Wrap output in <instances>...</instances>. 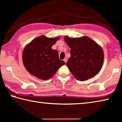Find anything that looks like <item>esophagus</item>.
Masks as SVG:
<instances>
[{
  "mask_svg": "<svg viewBox=\"0 0 122 122\" xmlns=\"http://www.w3.org/2000/svg\"><path fill=\"white\" fill-rule=\"evenodd\" d=\"M63 61H65V62L66 63V62H67V58H65V59H63Z\"/></svg>",
  "mask_w": 122,
  "mask_h": 122,
  "instance_id": "esophagus-1",
  "label": "esophagus"
}]
</instances>
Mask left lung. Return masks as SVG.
<instances>
[{
	"instance_id": "1",
	"label": "left lung",
	"mask_w": 122,
	"mask_h": 122,
	"mask_svg": "<svg viewBox=\"0 0 122 122\" xmlns=\"http://www.w3.org/2000/svg\"><path fill=\"white\" fill-rule=\"evenodd\" d=\"M64 40L71 48V56L66 65L76 79L86 81L100 72L104 61V53L95 41L88 36H65Z\"/></svg>"
}]
</instances>
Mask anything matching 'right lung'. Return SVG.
<instances>
[{
  "label": "right lung",
  "mask_w": 122,
  "mask_h": 122,
  "mask_svg": "<svg viewBox=\"0 0 122 122\" xmlns=\"http://www.w3.org/2000/svg\"><path fill=\"white\" fill-rule=\"evenodd\" d=\"M59 38L37 37L27 45L22 53V62L29 73L41 80H47L65 65L59 59L58 52L51 48Z\"/></svg>",
  "instance_id": "1"
}]
</instances>
